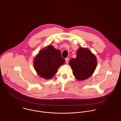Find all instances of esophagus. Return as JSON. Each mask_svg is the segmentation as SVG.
<instances>
[{
    "instance_id": "esophagus-1",
    "label": "esophagus",
    "mask_w": 121,
    "mask_h": 121,
    "mask_svg": "<svg viewBox=\"0 0 121 121\" xmlns=\"http://www.w3.org/2000/svg\"><path fill=\"white\" fill-rule=\"evenodd\" d=\"M69 58H65V62L66 64H68V62H69Z\"/></svg>"
}]
</instances>
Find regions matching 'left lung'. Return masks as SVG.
<instances>
[{
    "label": "left lung",
    "instance_id": "obj_1",
    "mask_svg": "<svg viewBox=\"0 0 121 121\" xmlns=\"http://www.w3.org/2000/svg\"><path fill=\"white\" fill-rule=\"evenodd\" d=\"M69 64L73 74L79 81L90 78L94 73L97 65L96 56L88 48L80 47L75 58H71Z\"/></svg>",
    "mask_w": 121,
    "mask_h": 121
}]
</instances>
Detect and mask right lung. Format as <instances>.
I'll use <instances>...</instances> for the list:
<instances>
[{
  "instance_id": "obj_1",
  "label": "right lung",
  "mask_w": 121,
  "mask_h": 121,
  "mask_svg": "<svg viewBox=\"0 0 121 121\" xmlns=\"http://www.w3.org/2000/svg\"><path fill=\"white\" fill-rule=\"evenodd\" d=\"M65 63L61 51L49 45L42 48L35 56L33 66L40 77L48 80L54 77L58 69Z\"/></svg>"
}]
</instances>
